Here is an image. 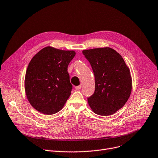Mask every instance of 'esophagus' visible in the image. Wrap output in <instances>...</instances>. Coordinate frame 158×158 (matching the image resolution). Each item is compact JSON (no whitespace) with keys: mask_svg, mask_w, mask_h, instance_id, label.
Returning <instances> with one entry per match:
<instances>
[{"mask_svg":"<svg viewBox=\"0 0 158 158\" xmlns=\"http://www.w3.org/2000/svg\"><path fill=\"white\" fill-rule=\"evenodd\" d=\"M81 88V85L77 86H76V88H75V89H76V90H79Z\"/></svg>","mask_w":158,"mask_h":158,"instance_id":"1","label":"esophagus"}]
</instances>
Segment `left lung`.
<instances>
[{
  "label": "left lung",
  "instance_id": "obj_1",
  "mask_svg": "<svg viewBox=\"0 0 158 158\" xmlns=\"http://www.w3.org/2000/svg\"><path fill=\"white\" fill-rule=\"evenodd\" d=\"M95 82L94 94L88 98L92 111L101 116L117 112L127 101L132 89L129 69L121 55L110 48L84 50Z\"/></svg>",
  "mask_w": 158,
  "mask_h": 158
}]
</instances>
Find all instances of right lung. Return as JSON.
Returning <instances> with one entry per match:
<instances>
[{"instance_id": "obj_1", "label": "right lung", "mask_w": 158, "mask_h": 158, "mask_svg": "<svg viewBox=\"0 0 158 158\" xmlns=\"http://www.w3.org/2000/svg\"><path fill=\"white\" fill-rule=\"evenodd\" d=\"M75 55L73 51L46 47L32 58L26 70L25 90L36 110L50 115L63 108L71 95L67 69Z\"/></svg>"}]
</instances>
